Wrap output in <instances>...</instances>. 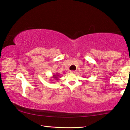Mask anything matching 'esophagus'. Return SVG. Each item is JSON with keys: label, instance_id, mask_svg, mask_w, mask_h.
Instances as JSON below:
<instances>
[{"label": "esophagus", "instance_id": "1", "mask_svg": "<svg viewBox=\"0 0 130 130\" xmlns=\"http://www.w3.org/2000/svg\"><path fill=\"white\" fill-rule=\"evenodd\" d=\"M71 72L73 73H76V71H72Z\"/></svg>", "mask_w": 130, "mask_h": 130}]
</instances>
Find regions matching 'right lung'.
Returning <instances> with one entry per match:
<instances>
[{
    "label": "right lung",
    "instance_id": "right-lung-1",
    "mask_svg": "<svg viewBox=\"0 0 130 130\" xmlns=\"http://www.w3.org/2000/svg\"><path fill=\"white\" fill-rule=\"evenodd\" d=\"M59 77H60V75L58 74V73H57L56 75H53V76L52 77H53L54 80H58ZM50 81H53V80H50ZM54 82H53V83Z\"/></svg>",
    "mask_w": 130,
    "mask_h": 130
}]
</instances>
